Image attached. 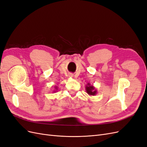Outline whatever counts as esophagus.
<instances>
[{
	"mask_svg": "<svg viewBox=\"0 0 147 147\" xmlns=\"http://www.w3.org/2000/svg\"><path fill=\"white\" fill-rule=\"evenodd\" d=\"M70 77H72V75H70Z\"/></svg>",
	"mask_w": 147,
	"mask_h": 147,
	"instance_id": "34e87169",
	"label": "esophagus"
}]
</instances>
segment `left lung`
Returning <instances> with one entry per match:
<instances>
[{
	"mask_svg": "<svg viewBox=\"0 0 147 147\" xmlns=\"http://www.w3.org/2000/svg\"><path fill=\"white\" fill-rule=\"evenodd\" d=\"M85 90L86 92L90 96H95L97 93V91L95 87L93 85H91L90 83H88L86 85Z\"/></svg>",
	"mask_w": 147,
	"mask_h": 147,
	"instance_id": "8db88e82",
	"label": "left lung"
}]
</instances>
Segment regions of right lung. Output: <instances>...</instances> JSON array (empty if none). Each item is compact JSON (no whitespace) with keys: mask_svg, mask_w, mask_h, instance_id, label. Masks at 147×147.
<instances>
[{"mask_svg":"<svg viewBox=\"0 0 147 147\" xmlns=\"http://www.w3.org/2000/svg\"><path fill=\"white\" fill-rule=\"evenodd\" d=\"M57 90H58V88H57V86H56L55 87V90L53 91V92H56V91H57Z\"/></svg>","mask_w":147,"mask_h":147,"instance_id":"1","label":"right lung"}]
</instances>
